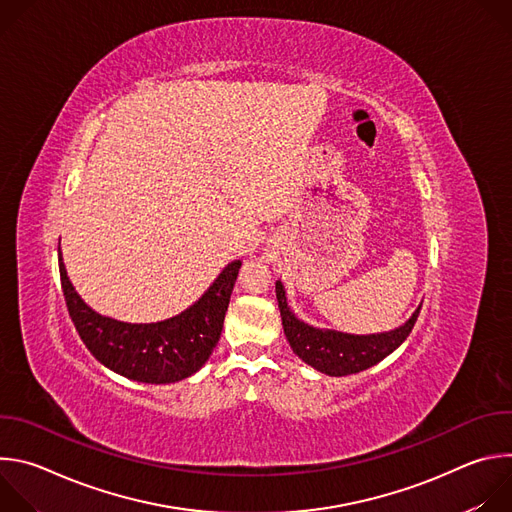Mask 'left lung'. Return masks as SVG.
Wrapping results in <instances>:
<instances>
[{
    "label": "left lung",
    "mask_w": 512,
    "mask_h": 512,
    "mask_svg": "<svg viewBox=\"0 0 512 512\" xmlns=\"http://www.w3.org/2000/svg\"><path fill=\"white\" fill-rule=\"evenodd\" d=\"M275 296L281 312L285 338L306 364L328 377H346L375 367L377 362L395 352L409 336L419 316L421 304L411 318L395 330L377 334H348L332 328H318L300 320L287 304L283 283L275 281Z\"/></svg>",
    "instance_id": "8db88e82"
}]
</instances>
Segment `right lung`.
<instances>
[{"label": "right lung", "instance_id": "1", "mask_svg": "<svg viewBox=\"0 0 512 512\" xmlns=\"http://www.w3.org/2000/svg\"><path fill=\"white\" fill-rule=\"evenodd\" d=\"M243 261H231L184 312L160 322H123L93 310L72 285L58 247V269L68 314L91 354L109 371L148 385H168L204 367L223 332L225 314Z\"/></svg>", "mask_w": 512, "mask_h": 512}]
</instances>
